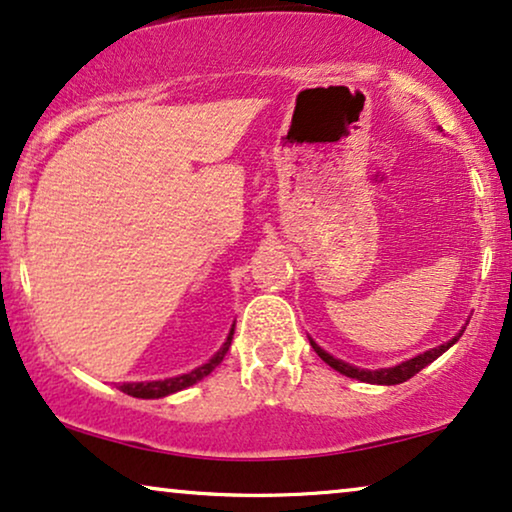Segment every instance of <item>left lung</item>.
Segmentation results:
<instances>
[{
	"mask_svg": "<svg viewBox=\"0 0 512 512\" xmlns=\"http://www.w3.org/2000/svg\"><path fill=\"white\" fill-rule=\"evenodd\" d=\"M463 330H466V327H463ZM463 330H461L459 335H456L454 339H449L447 344H440V346H435V349H431V351H426V353H419L417 358H410V360H405V363H400V365H395V367H384V370H360V367H353V365H349V363H344V360H339V358H332L330 353L320 349V346H318L316 342H313V339H311V346H313V351H316L318 356L323 358L325 363L332 367V370H337L339 374H344V377H351V379L365 381V384L393 386V384H403V381L412 379L414 374L424 370L426 365H431L435 358H440L442 353H445V351L449 349V346L459 342V337L463 335Z\"/></svg>",
	"mask_w": 512,
	"mask_h": 512,
	"instance_id": "1",
	"label": "left lung"
}]
</instances>
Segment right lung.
Returning a JSON list of instances; mask_svg holds the SVG:
<instances>
[{
	"mask_svg": "<svg viewBox=\"0 0 512 512\" xmlns=\"http://www.w3.org/2000/svg\"><path fill=\"white\" fill-rule=\"evenodd\" d=\"M231 339H234V325H231V332L227 337V342L222 344V349L215 353L213 358L208 360L206 365L196 367L189 374H180V377H173V379H161V381H140V384H121L119 391H124L128 395H133V398H163V395H170V393H177L182 391V388L187 386H194L196 381H201L203 377H208L210 372L215 370L217 365L222 363V358L227 356L229 346H231Z\"/></svg>",
	"mask_w": 512,
	"mask_h": 512,
	"instance_id": "add662e5",
	"label": "right lung"
}]
</instances>
